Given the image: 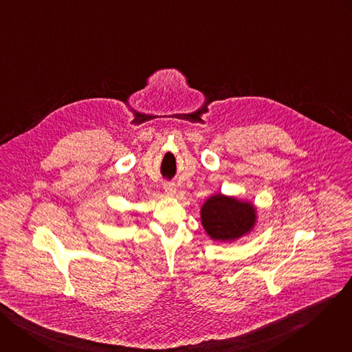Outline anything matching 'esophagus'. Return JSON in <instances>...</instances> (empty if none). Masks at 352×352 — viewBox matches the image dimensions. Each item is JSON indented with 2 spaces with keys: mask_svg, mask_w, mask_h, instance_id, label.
Segmentation results:
<instances>
[{
  "mask_svg": "<svg viewBox=\"0 0 352 352\" xmlns=\"http://www.w3.org/2000/svg\"><path fill=\"white\" fill-rule=\"evenodd\" d=\"M164 192H166L168 196H174L175 192H177L175 184H174V182H166V184H164Z\"/></svg>",
  "mask_w": 352,
  "mask_h": 352,
  "instance_id": "1",
  "label": "esophagus"
}]
</instances>
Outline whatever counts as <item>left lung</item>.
Instances as JSON below:
<instances>
[{
	"mask_svg": "<svg viewBox=\"0 0 352 352\" xmlns=\"http://www.w3.org/2000/svg\"><path fill=\"white\" fill-rule=\"evenodd\" d=\"M205 231L214 241H235L252 231L256 209L250 202L216 193L200 209Z\"/></svg>",
	"mask_w": 352,
	"mask_h": 352,
	"instance_id": "obj_1",
	"label": "left lung"
}]
</instances>
